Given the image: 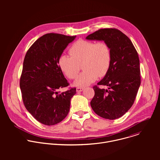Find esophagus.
<instances>
[{
    "mask_svg": "<svg viewBox=\"0 0 160 160\" xmlns=\"http://www.w3.org/2000/svg\"><path fill=\"white\" fill-rule=\"evenodd\" d=\"M84 89V88L83 87H77V89H76V91L77 92H82V91H83Z\"/></svg>",
    "mask_w": 160,
    "mask_h": 160,
    "instance_id": "1",
    "label": "esophagus"
}]
</instances>
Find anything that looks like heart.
<instances>
[{
  "instance_id": "b5f03b06",
  "label": "heart",
  "mask_w": 160,
  "mask_h": 160,
  "mask_svg": "<svg viewBox=\"0 0 160 160\" xmlns=\"http://www.w3.org/2000/svg\"><path fill=\"white\" fill-rule=\"evenodd\" d=\"M70 54H62L58 65L62 72L70 79L75 78L80 70V64L84 70L74 81L77 87H83L94 82L98 77L106 75L111 62V52L109 45L104 42L79 40L70 49Z\"/></svg>"
}]
</instances>
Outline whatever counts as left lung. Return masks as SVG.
I'll use <instances>...</instances> for the list:
<instances>
[{"mask_svg":"<svg viewBox=\"0 0 160 160\" xmlns=\"http://www.w3.org/2000/svg\"><path fill=\"white\" fill-rule=\"evenodd\" d=\"M85 38L104 41L111 52L109 71L98 83L108 86V89L94 86L95 95L90 106L103 118H118L132 107L141 85L138 54L129 38L117 29H100Z\"/></svg>","mask_w":160,"mask_h":160,"instance_id":"1","label":"left lung"}]
</instances>
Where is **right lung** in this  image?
I'll return each mask as SVG.
<instances>
[{
    "instance_id": "right-lung-1",
    "label": "right lung",
    "mask_w": 160,
    "mask_h": 160,
    "mask_svg": "<svg viewBox=\"0 0 160 160\" xmlns=\"http://www.w3.org/2000/svg\"><path fill=\"white\" fill-rule=\"evenodd\" d=\"M76 36L48 33L37 39L27 51L20 78L22 98L26 109L39 122L54 125L69 112L76 88L60 93L68 86L58 65L64 50Z\"/></svg>"
}]
</instances>
